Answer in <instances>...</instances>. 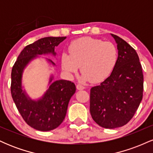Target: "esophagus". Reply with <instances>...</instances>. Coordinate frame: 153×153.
Listing matches in <instances>:
<instances>
[{"instance_id": "obj_1", "label": "esophagus", "mask_w": 153, "mask_h": 153, "mask_svg": "<svg viewBox=\"0 0 153 153\" xmlns=\"http://www.w3.org/2000/svg\"><path fill=\"white\" fill-rule=\"evenodd\" d=\"M76 88L78 90H83V89H85V87L83 86V85H81V84H77L76 85Z\"/></svg>"}]
</instances>
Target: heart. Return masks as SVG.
I'll use <instances>...</instances> for the list:
<instances>
[{
  "mask_svg": "<svg viewBox=\"0 0 153 153\" xmlns=\"http://www.w3.org/2000/svg\"><path fill=\"white\" fill-rule=\"evenodd\" d=\"M69 54L62 53L63 71L72 75L80 66L84 80L102 82L111 74L118 61V50L114 44L92 37H82L72 42Z\"/></svg>",
  "mask_w": 153,
  "mask_h": 153,
  "instance_id": "heart-1",
  "label": "heart"
}]
</instances>
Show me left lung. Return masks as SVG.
Returning a JSON list of instances; mask_svg holds the SVG:
<instances>
[{"instance_id": "obj_1", "label": "left lung", "mask_w": 153, "mask_h": 153, "mask_svg": "<svg viewBox=\"0 0 153 153\" xmlns=\"http://www.w3.org/2000/svg\"><path fill=\"white\" fill-rule=\"evenodd\" d=\"M117 43L118 61L110 76L90 93V112L94 120L106 129L127 124L134 117L143 96V73L137 52L122 38Z\"/></svg>"}]
</instances>
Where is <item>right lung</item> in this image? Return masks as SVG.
Returning a JSON list of instances; mask_svg holds the SVG:
<instances>
[{
  "instance_id": "add662e5",
  "label": "right lung",
  "mask_w": 153,
  "mask_h": 153,
  "mask_svg": "<svg viewBox=\"0 0 153 153\" xmlns=\"http://www.w3.org/2000/svg\"><path fill=\"white\" fill-rule=\"evenodd\" d=\"M65 38L66 36H48L27 45L21 52L12 68L10 84L12 98L26 124L36 130L50 131L60 125L65 117L68 103L75 94L76 88L71 81L56 80L50 85L41 99L32 101L22 90L23 71L36 55L48 53L55 55L54 47L58 46ZM52 80L51 78L50 82Z\"/></svg>"
}]
</instances>
